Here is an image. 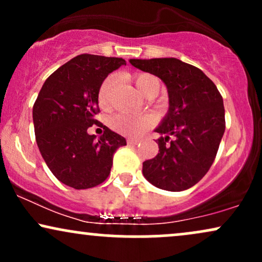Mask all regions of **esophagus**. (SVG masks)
Wrapping results in <instances>:
<instances>
[{"mask_svg":"<svg viewBox=\"0 0 262 262\" xmlns=\"http://www.w3.org/2000/svg\"><path fill=\"white\" fill-rule=\"evenodd\" d=\"M127 143L129 144V145H138V144L140 143V140H138V139H130V138H129V139L127 140Z\"/></svg>","mask_w":262,"mask_h":262,"instance_id":"esophagus-1","label":"esophagus"}]
</instances>
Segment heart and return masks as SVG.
Here are the masks:
<instances>
[{
    "instance_id": "b5f03b06",
    "label": "heart",
    "mask_w": 262,
    "mask_h": 262,
    "mask_svg": "<svg viewBox=\"0 0 262 262\" xmlns=\"http://www.w3.org/2000/svg\"><path fill=\"white\" fill-rule=\"evenodd\" d=\"M135 86L138 87L141 95L149 96L150 93L158 95L160 91L161 82L158 77L151 74H139L134 77ZM114 83H116V76L110 75L98 89V104L102 108H106L110 104L111 91H112ZM111 128L118 133L130 135V137H138L149 128L154 125V118L149 114L143 116H130L125 113H117L110 118Z\"/></svg>"
}]
</instances>
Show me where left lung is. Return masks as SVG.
<instances>
[{
	"instance_id": "left-lung-1",
	"label": "left lung",
	"mask_w": 262,
	"mask_h": 262,
	"mask_svg": "<svg viewBox=\"0 0 262 262\" xmlns=\"http://www.w3.org/2000/svg\"><path fill=\"white\" fill-rule=\"evenodd\" d=\"M132 65L164 81L167 116L156 128L159 152L143 162V175L155 187L179 192L208 172L225 130L223 97L209 77L175 58L130 59Z\"/></svg>"
}]
</instances>
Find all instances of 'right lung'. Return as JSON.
<instances>
[{
    "instance_id": "add662e5",
    "label": "right lung",
    "mask_w": 262,
    "mask_h": 262,
    "mask_svg": "<svg viewBox=\"0 0 262 262\" xmlns=\"http://www.w3.org/2000/svg\"><path fill=\"white\" fill-rule=\"evenodd\" d=\"M121 58L81 54L60 66L45 80L33 106L39 151L53 175L75 189L100 185L111 173L113 154L127 145L122 135L110 130L95 116L100 113L98 89L119 66ZM104 128L95 139L86 129Z\"/></svg>"
}]
</instances>
